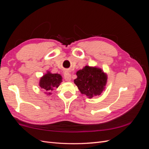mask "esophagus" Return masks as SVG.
<instances>
[{
  "label": "esophagus",
  "mask_w": 149,
  "mask_h": 149,
  "mask_svg": "<svg viewBox=\"0 0 149 149\" xmlns=\"http://www.w3.org/2000/svg\"><path fill=\"white\" fill-rule=\"evenodd\" d=\"M64 77H65V79L66 81H71V74L69 73H67V72L65 73Z\"/></svg>",
  "instance_id": "1"
}]
</instances>
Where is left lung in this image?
<instances>
[{
	"mask_svg": "<svg viewBox=\"0 0 149 149\" xmlns=\"http://www.w3.org/2000/svg\"><path fill=\"white\" fill-rule=\"evenodd\" d=\"M74 82L83 94L91 98L99 96L104 89L107 76L101 69L86 66L77 73Z\"/></svg>",
	"mask_w": 149,
	"mask_h": 149,
	"instance_id": "left-lung-1",
	"label": "left lung"
}]
</instances>
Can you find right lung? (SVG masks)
Returning a JSON list of instances; mask_svg holds the SVG:
<instances>
[{"label": "right lung", "mask_w": 149, "mask_h": 149, "mask_svg": "<svg viewBox=\"0 0 149 149\" xmlns=\"http://www.w3.org/2000/svg\"><path fill=\"white\" fill-rule=\"evenodd\" d=\"M61 81L62 77L60 74H52L48 72L40 79V86L45 91L48 92V94H50L49 92L59 86Z\"/></svg>", "instance_id": "right-lung-1"}]
</instances>
